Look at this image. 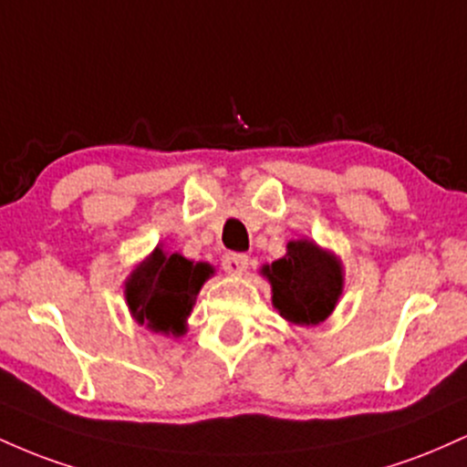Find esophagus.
Returning a JSON list of instances; mask_svg holds the SVG:
<instances>
[{
  "instance_id": "obj_1",
  "label": "esophagus",
  "mask_w": 467,
  "mask_h": 467,
  "mask_svg": "<svg viewBox=\"0 0 467 467\" xmlns=\"http://www.w3.org/2000/svg\"><path fill=\"white\" fill-rule=\"evenodd\" d=\"M222 265L223 270L230 272V275H241V272H245V267H248V256L241 254V252H226V254L222 256Z\"/></svg>"
}]
</instances>
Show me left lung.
<instances>
[{"mask_svg":"<svg viewBox=\"0 0 467 467\" xmlns=\"http://www.w3.org/2000/svg\"><path fill=\"white\" fill-rule=\"evenodd\" d=\"M264 275L272 283L275 307L296 325L323 323L342 294L340 264L312 241H289L287 254L265 265Z\"/></svg>","mask_w":467,"mask_h":467,"instance_id":"8db88e82","label":"left lung"}]
</instances>
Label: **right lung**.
<instances>
[{"label":"right lung","instance_id":"add662e5","mask_svg":"<svg viewBox=\"0 0 467 467\" xmlns=\"http://www.w3.org/2000/svg\"><path fill=\"white\" fill-rule=\"evenodd\" d=\"M211 275L208 264H192L178 252L164 254L155 248L127 281V303L140 325L166 336H182L192 301Z\"/></svg>","mask_w":467,"mask_h":467}]
</instances>
